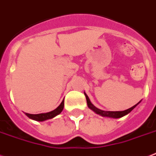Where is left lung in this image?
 Segmentation results:
<instances>
[{
  "instance_id": "8db88e82",
  "label": "left lung",
  "mask_w": 156,
  "mask_h": 156,
  "mask_svg": "<svg viewBox=\"0 0 156 156\" xmlns=\"http://www.w3.org/2000/svg\"><path fill=\"white\" fill-rule=\"evenodd\" d=\"M85 94V97H86V99H87V105H88V107L91 109V110H92L93 111H95V112L97 113V114H98V115H102V116H105V117H110V118H115V119H119V118H121L123 117V116H124V115H128V113H130L132 110H133L134 108L138 105V103L140 101L137 103L136 105H133V107H131V108H129V109H128V110H123V111H104V110H99V109H97V107H95L93 105L91 104V101H90V100H89L88 97L87 96L86 93Z\"/></svg>"
}]
</instances>
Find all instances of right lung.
<instances>
[{"instance_id":"right-lung-1","label":"right lung","mask_w":156,"mask_h":156,"mask_svg":"<svg viewBox=\"0 0 156 156\" xmlns=\"http://www.w3.org/2000/svg\"><path fill=\"white\" fill-rule=\"evenodd\" d=\"M64 104L65 103H64V101H63L55 110H52L51 112L45 113V114H38V115H31V114L26 113V115L30 119H34V120L37 121H44L46 120V119H52V118H54L55 116H56V115L61 113V111L64 109Z\"/></svg>"}]
</instances>
